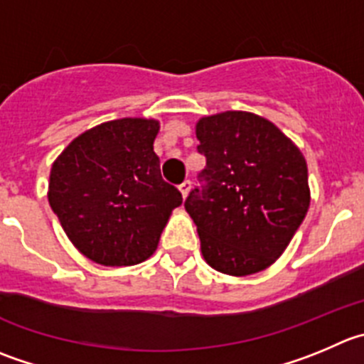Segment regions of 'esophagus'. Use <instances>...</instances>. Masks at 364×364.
<instances>
[{"mask_svg":"<svg viewBox=\"0 0 364 364\" xmlns=\"http://www.w3.org/2000/svg\"><path fill=\"white\" fill-rule=\"evenodd\" d=\"M178 189H180V193H182V198H186L189 193V189H191V180H184V182L178 186Z\"/></svg>","mask_w":364,"mask_h":364,"instance_id":"obj_1","label":"esophagus"}]
</instances>
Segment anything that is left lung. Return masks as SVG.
<instances>
[{
    "instance_id": "1",
    "label": "left lung",
    "mask_w": 364,
    "mask_h": 364,
    "mask_svg": "<svg viewBox=\"0 0 364 364\" xmlns=\"http://www.w3.org/2000/svg\"><path fill=\"white\" fill-rule=\"evenodd\" d=\"M205 168L186 198L202 254L227 275H252L286 250L309 209L307 164L264 117L228 110L196 124Z\"/></svg>"
}]
</instances>
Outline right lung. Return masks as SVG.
Returning a JSON list of instances; mask_svg holds the SVG:
<instances>
[{
    "label": "right lung",
    "mask_w": 364,
    "mask_h": 364,
    "mask_svg": "<svg viewBox=\"0 0 364 364\" xmlns=\"http://www.w3.org/2000/svg\"><path fill=\"white\" fill-rule=\"evenodd\" d=\"M155 119L123 117L76 137L53 162L48 200L82 254L103 266L150 257L182 203L161 176Z\"/></svg>",
    "instance_id": "add662e5"
}]
</instances>
